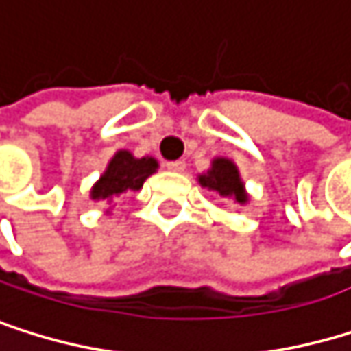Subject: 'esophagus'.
<instances>
[{"mask_svg": "<svg viewBox=\"0 0 351 351\" xmlns=\"http://www.w3.org/2000/svg\"><path fill=\"white\" fill-rule=\"evenodd\" d=\"M165 167H167L169 171L182 173V171L186 169V163H184V161H169V163H165Z\"/></svg>", "mask_w": 351, "mask_h": 351, "instance_id": "1", "label": "esophagus"}]
</instances>
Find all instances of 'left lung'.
I'll use <instances>...</instances> for the list:
<instances>
[{
    "instance_id": "obj_1",
    "label": "left lung",
    "mask_w": 351,
    "mask_h": 351,
    "mask_svg": "<svg viewBox=\"0 0 351 351\" xmlns=\"http://www.w3.org/2000/svg\"><path fill=\"white\" fill-rule=\"evenodd\" d=\"M199 184L211 192H215L217 197L234 201L239 205L249 203V192L245 188V182L241 178V171L237 163L228 156H213L211 167L203 173H199Z\"/></svg>"
}]
</instances>
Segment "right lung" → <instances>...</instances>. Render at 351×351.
Wrapping results in <instances>:
<instances>
[{
  "mask_svg": "<svg viewBox=\"0 0 351 351\" xmlns=\"http://www.w3.org/2000/svg\"><path fill=\"white\" fill-rule=\"evenodd\" d=\"M156 169H159V161L154 156H140L138 159L134 152L121 148L112 154L104 173L92 186L90 199L106 203V215H110L114 207L112 203L128 195V192H138Z\"/></svg>",
  "mask_w": 351,
  "mask_h": 351,
  "instance_id": "obj_1",
  "label": "right lung"
}]
</instances>
